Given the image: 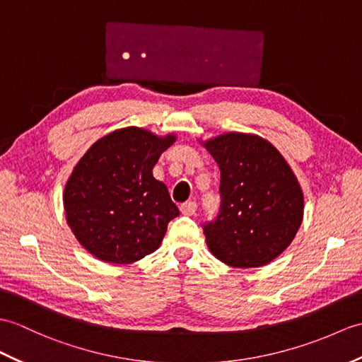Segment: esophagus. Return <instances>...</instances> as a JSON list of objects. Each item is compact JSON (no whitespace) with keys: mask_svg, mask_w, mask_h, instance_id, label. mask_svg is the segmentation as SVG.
Listing matches in <instances>:
<instances>
[{"mask_svg":"<svg viewBox=\"0 0 362 362\" xmlns=\"http://www.w3.org/2000/svg\"><path fill=\"white\" fill-rule=\"evenodd\" d=\"M180 211L185 216H194L196 211H197V204H196V202H192V200L185 202V204L180 205Z\"/></svg>","mask_w":362,"mask_h":362,"instance_id":"esophagus-1","label":"esophagus"}]
</instances>
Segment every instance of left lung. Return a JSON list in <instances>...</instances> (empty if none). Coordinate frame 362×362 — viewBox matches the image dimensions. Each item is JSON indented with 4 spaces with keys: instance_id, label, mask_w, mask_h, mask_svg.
<instances>
[{
    "instance_id": "left-lung-1",
    "label": "left lung",
    "mask_w": 362,
    "mask_h": 362,
    "mask_svg": "<svg viewBox=\"0 0 362 362\" xmlns=\"http://www.w3.org/2000/svg\"><path fill=\"white\" fill-rule=\"evenodd\" d=\"M200 143L221 170V211L204 225L209 251L234 268L270 264L295 239L304 217L295 173L256 134L225 132Z\"/></svg>"
}]
</instances>
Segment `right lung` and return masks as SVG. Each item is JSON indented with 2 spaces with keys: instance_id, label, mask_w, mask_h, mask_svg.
Here are the masks:
<instances>
[{
  "instance_id": "right-lung-1",
  "label": "right lung",
  "mask_w": 362,
  "mask_h": 362,
  "mask_svg": "<svg viewBox=\"0 0 362 362\" xmlns=\"http://www.w3.org/2000/svg\"><path fill=\"white\" fill-rule=\"evenodd\" d=\"M175 139L128 126L98 139L75 165L63 204L66 222L88 253L126 265L160 247L179 208L153 168Z\"/></svg>"
}]
</instances>
